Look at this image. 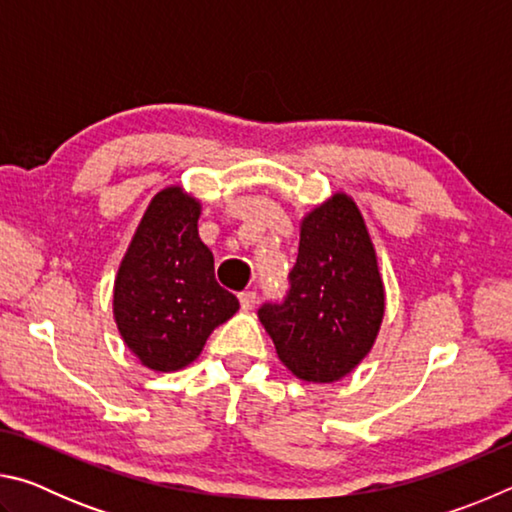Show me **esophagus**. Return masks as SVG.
I'll return each instance as SVG.
<instances>
[{
  "label": "esophagus",
  "mask_w": 512,
  "mask_h": 512,
  "mask_svg": "<svg viewBox=\"0 0 512 512\" xmlns=\"http://www.w3.org/2000/svg\"><path fill=\"white\" fill-rule=\"evenodd\" d=\"M239 302H241V309H253L255 302H257V293L255 291H244L239 293Z\"/></svg>",
  "instance_id": "1"
}]
</instances>
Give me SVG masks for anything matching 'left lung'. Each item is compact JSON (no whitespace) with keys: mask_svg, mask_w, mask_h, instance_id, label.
Here are the masks:
<instances>
[{"mask_svg":"<svg viewBox=\"0 0 512 512\" xmlns=\"http://www.w3.org/2000/svg\"><path fill=\"white\" fill-rule=\"evenodd\" d=\"M282 302L257 311L293 375L332 384L359 366L384 318L375 246L357 203L334 194L300 223L298 259Z\"/></svg>","mask_w":512,"mask_h":512,"instance_id":"1","label":"left lung"}]
</instances>
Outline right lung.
Instances as JSON below:
<instances>
[{"instance_id":"obj_1","label":"right lung","mask_w":512,"mask_h":512,"mask_svg":"<svg viewBox=\"0 0 512 512\" xmlns=\"http://www.w3.org/2000/svg\"><path fill=\"white\" fill-rule=\"evenodd\" d=\"M201 203L173 185L153 196L115 277L112 314L142 366L173 372L201 354L207 336L239 309L219 287L198 237Z\"/></svg>"}]
</instances>
